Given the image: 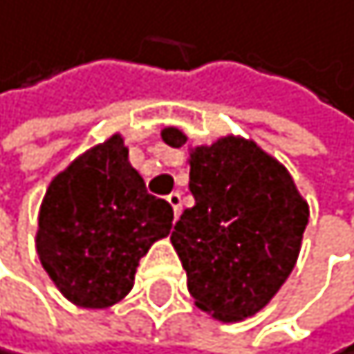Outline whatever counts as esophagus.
Returning <instances> with one entry per match:
<instances>
[{"label": "esophagus", "instance_id": "obj_1", "mask_svg": "<svg viewBox=\"0 0 354 354\" xmlns=\"http://www.w3.org/2000/svg\"><path fill=\"white\" fill-rule=\"evenodd\" d=\"M167 201H169L171 209H174V214H176V218H178L180 207H183V196H180V192H171L169 196H167Z\"/></svg>", "mask_w": 354, "mask_h": 354}]
</instances>
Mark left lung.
Segmentation results:
<instances>
[{"instance_id": "left-lung-1", "label": "left lung", "mask_w": 354, "mask_h": 354, "mask_svg": "<svg viewBox=\"0 0 354 354\" xmlns=\"http://www.w3.org/2000/svg\"><path fill=\"white\" fill-rule=\"evenodd\" d=\"M169 147L187 142L178 129H165ZM194 207L180 214L171 245L187 272L196 306L221 322L257 315L290 277L308 203L283 165L254 142L223 138L192 153Z\"/></svg>"}]
</instances>
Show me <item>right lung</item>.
<instances>
[{
  "label": "right lung",
  "mask_w": 354,
  "mask_h": 354,
  "mask_svg": "<svg viewBox=\"0 0 354 354\" xmlns=\"http://www.w3.org/2000/svg\"><path fill=\"white\" fill-rule=\"evenodd\" d=\"M171 205L147 194L120 136L80 156L46 189L39 209L41 268L68 301L109 308L133 288L153 241L171 230Z\"/></svg>",
  "instance_id": "right-lung-1"
}]
</instances>
